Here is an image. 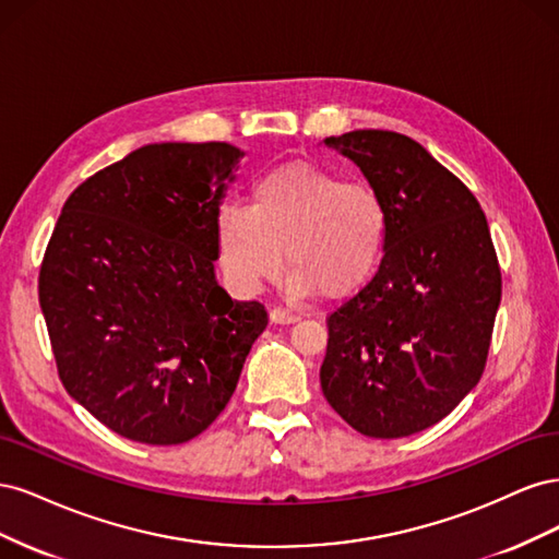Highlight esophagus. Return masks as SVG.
Masks as SVG:
<instances>
[{"label": "esophagus", "mask_w": 559, "mask_h": 559, "mask_svg": "<svg viewBox=\"0 0 559 559\" xmlns=\"http://www.w3.org/2000/svg\"><path fill=\"white\" fill-rule=\"evenodd\" d=\"M298 319H300L298 314H294V312H289V310H284V308L270 310V321H273V324H296Z\"/></svg>", "instance_id": "1"}]
</instances>
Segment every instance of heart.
Returning <instances> with one entry per match:
<instances>
[{
	"instance_id": "b5f03b06",
	"label": "heart",
	"mask_w": 559,
	"mask_h": 559,
	"mask_svg": "<svg viewBox=\"0 0 559 559\" xmlns=\"http://www.w3.org/2000/svg\"><path fill=\"white\" fill-rule=\"evenodd\" d=\"M386 230L373 186L306 160L265 173L251 183L247 207L224 205L214 216L218 263L242 294L275 280L286 251L296 296H352L378 270Z\"/></svg>"
}]
</instances>
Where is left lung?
<instances>
[{
  "label": "left lung",
  "instance_id": "1",
  "mask_svg": "<svg viewBox=\"0 0 559 559\" xmlns=\"http://www.w3.org/2000/svg\"><path fill=\"white\" fill-rule=\"evenodd\" d=\"M324 144L380 193L389 230L376 277L329 317L321 392L364 436H413L483 376L501 302L492 235L476 195L405 134L352 130Z\"/></svg>",
  "mask_w": 559,
  "mask_h": 559
}]
</instances>
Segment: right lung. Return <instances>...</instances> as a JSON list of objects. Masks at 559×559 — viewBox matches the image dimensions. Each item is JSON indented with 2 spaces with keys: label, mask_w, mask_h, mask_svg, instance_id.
I'll return each mask as SVG.
<instances>
[{
  "label": "right lung",
  "mask_w": 559,
  "mask_h": 559,
  "mask_svg": "<svg viewBox=\"0 0 559 559\" xmlns=\"http://www.w3.org/2000/svg\"><path fill=\"white\" fill-rule=\"evenodd\" d=\"M245 151L146 144L67 198L39 273L60 380L118 436L179 445L230 401L267 326L216 280L214 216Z\"/></svg>",
  "instance_id": "right-lung-1"
}]
</instances>
